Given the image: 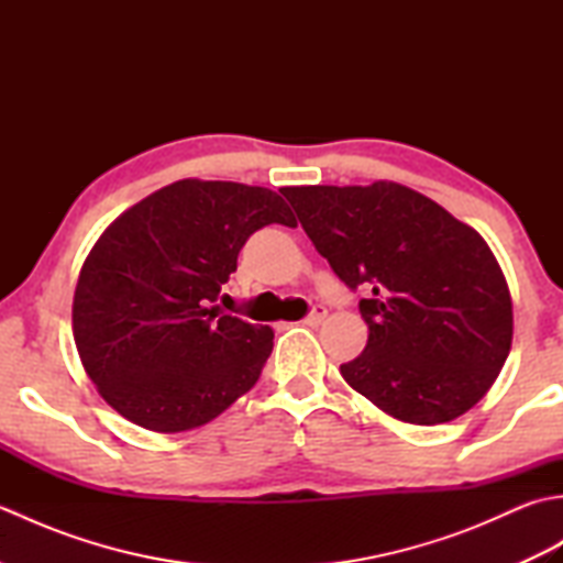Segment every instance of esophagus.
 Instances as JSON below:
<instances>
[{
  "label": "esophagus",
  "mask_w": 563,
  "mask_h": 563,
  "mask_svg": "<svg viewBox=\"0 0 563 563\" xmlns=\"http://www.w3.org/2000/svg\"><path fill=\"white\" fill-rule=\"evenodd\" d=\"M324 319H327V307L314 305L312 312H309V314L305 317V324H307V327H319Z\"/></svg>",
  "instance_id": "1"
}]
</instances>
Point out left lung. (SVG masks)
I'll list each match as a JSON object with an SVG mask.
<instances>
[{"label": "left lung", "mask_w": 563, "mask_h": 563, "mask_svg": "<svg viewBox=\"0 0 563 563\" xmlns=\"http://www.w3.org/2000/svg\"><path fill=\"white\" fill-rule=\"evenodd\" d=\"M280 194L333 273L369 292L357 305L367 345L341 365L343 379L406 423H448L470 411L512 341L508 283L482 234L391 181Z\"/></svg>", "instance_id": "1"}]
</instances>
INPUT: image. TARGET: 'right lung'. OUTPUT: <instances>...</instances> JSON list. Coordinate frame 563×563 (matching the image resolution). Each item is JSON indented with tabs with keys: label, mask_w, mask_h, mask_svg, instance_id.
I'll return each mask as SVG.
<instances>
[{
	"label": "right lung",
	"mask_w": 563,
	"mask_h": 563,
	"mask_svg": "<svg viewBox=\"0 0 563 563\" xmlns=\"http://www.w3.org/2000/svg\"><path fill=\"white\" fill-rule=\"evenodd\" d=\"M295 227L261 186L184 178L125 210L84 261L71 329L101 397L147 430L181 433L220 416L256 385L271 327L214 305L246 239Z\"/></svg>",
	"instance_id": "add662e5"
}]
</instances>
